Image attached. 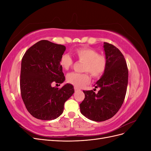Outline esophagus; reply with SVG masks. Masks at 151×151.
<instances>
[{
	"label": "esophagus",
	"instance_id": "34e87169",
	"mask_svg": "<svg viewBox=\"0 0 151 151\" xmlns=\"http://www.w3.org/2000/svg\"><path fill=\"white\" fill-rule=\"evenodd\" d=\"M74 90H75V91H79L80 89L79 88H77V87H74Z\"/></svg>",
	"mask_w": 151,
	"mask_h": 151
}]
</instances>
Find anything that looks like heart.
Instances as JSON below:
<instances>
[{
    "instance_id": "b5f03b06",
    "label": "heart",
    "mask_w": 151,
    "mask_h": 151,
    "mask_svg": "<svg viewBox=\"0 0 151 151\" xmlns=\"http://www.w3.org/2000/svg\"><path fill=\"white\" fill-rule=\"evenodd\" d=\"M74 54L79 60L84 62L83 71L89 72L94 78L101 76L106 70L107 59L103 55H99L96 50L86 47L80 48L75 50ZM60 64L64 69H68L73 64L72 57L67 53H63L60 59ZM67 81L77 88H82L89 83L90 77L88 74L72 72L67 75Z\"/></svg>"
}]
</instances>
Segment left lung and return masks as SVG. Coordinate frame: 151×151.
I'll use <instances>...</instances> for the list:
<instances>
[{"label": "left lung", "mask_w": 151, "mask_h": 151, "mask_svg": "<svg viewBox=\"0 0 151 151\" xmlns=\"http://www.w3.org/2000/svg\"><path fill=\"white\" fill-rule=\"evenodd\" d=\"M107 67L96 83V94L93 90L83 91L85 98L80 104L81 113L88 119L103 122L112 118L124 101L129 78L125 59L122 52L113 45H103Z\"/></svg>", "instance_id": "8db88e82"}]
</instances>
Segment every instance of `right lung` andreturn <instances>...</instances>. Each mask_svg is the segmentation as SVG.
Wrapping results in <instances>:
<instances>
[{
	"label": "right lung",
	"mask_w": 151,
	"mask_h": 151,
	"mask_svg": "<svg viewBox=\"0 0 151 151\" xmlns=\"http://www.w3.org/2000/svg\"><path fill=\"white\" fill-rule=\"evenodd\" d=\"M65 49L63 45L41 40L27 50L22 58L21 97L27 110L38 119L52 120L60 116L64 103L74 93L70 84L60 89L52 86L65 81L60 59Z\"/></svg>",
	"instance_id": "obj_1"
}]
</instances>
